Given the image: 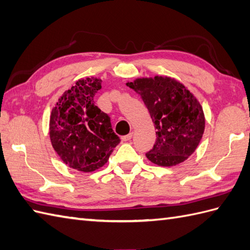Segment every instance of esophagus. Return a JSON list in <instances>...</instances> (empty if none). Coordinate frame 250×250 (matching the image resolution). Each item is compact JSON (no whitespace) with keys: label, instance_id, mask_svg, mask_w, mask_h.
Segmentation results:
<instances>
[{"label":"esophagus","instance_id":"esophagus-1","mask_svg":"<svg viewBox=\"0 0 250 250\" xmlns=\"http://www.w3.org/2000/svg\"><path fill=\"white\" fill-rule=\"evenodd\" d=\"M131 138H132V132H131V133H129V135H127V136L122 137V140H123L124 142H127V141H130Z\"/></svg>","mask_w":250,"mask_h":250}]
</instances>
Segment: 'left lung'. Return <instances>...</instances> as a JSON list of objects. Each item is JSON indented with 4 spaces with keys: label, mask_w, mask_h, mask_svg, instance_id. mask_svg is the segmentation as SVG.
<instances>
[{
    "label": "left lung",
    "mask_w": 250,
    "mask_h": 250,
    "mask_svg": "<svg viewBox=\"0 0 250 250\" xmlns=\"http://www.w3.org/2000/svg\"><path fill=\"white\" fill-rule=\"evenodd\" d=\"M142 97L154 122L157 139L146 153L149 161L173 167L187 160L205 130L203 108L184 84L171 77L138 78L126 83Z\"/></svg>",
    "instance_id": "8db88e82"
}]
</instances>
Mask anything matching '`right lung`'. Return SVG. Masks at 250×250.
I'll return each mask as SVG.
<instances>
[{
	"mask_svg": "<svg viewBox=\"0 0 250 250\" xmlns=\"http://www.w3.org/2000/svg\"><path fill=\"white\" fill-rule=\"evenodd\" d=\"M101 89L99 78L79 79L51 113L53 148L66 166L77 171L89 173L102 167L121 141L110 117L94 104V95Z\"/></svg>",
	"mask_w": 250,
	"mask_h": 250,
	"instance_id": "right-lung-1",
	"label": "right lung"
}]
</instances>
